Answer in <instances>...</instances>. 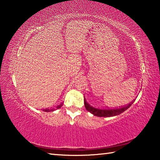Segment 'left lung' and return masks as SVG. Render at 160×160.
<instances>
[{
  "instance_id": "left-lung-1",
  "label": "left lung",
  "mask_w": 160,
  "mask_h": 160,
  "mask_svg": "<svg viewBox=\"0 0 160 160\" xmlns=\"http://www.w3.org/2000/svg\"><path fill=\"white\" fill-rule=\"evenodd\" d=\"M135 99L132 100L130 103H129L124 106L119 107L118 108H96L95 107H92L91 105L89 104L88 102L86 101V98H84V105L86 110L91 113L93 115L98 117H113L119 115V114L124 112L131 107V105L134 103Z\"/></svg>"
}]
</instances>
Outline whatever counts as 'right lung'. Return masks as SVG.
<instances>
[{
  "mask_svg": "<svg viewBox=\"0 0 160 160\" xmlns=\"http://www.w3.org/2000/svg\"><path fill=\"white\" fill-rule=\"evenodd\" d=\"M62 104H63V102H61V103L59 105H58V106H56L54 108H44V109L42 108V111H45V112H50V111H53L58 109V108H61L62 106Z\"/></svg>",
  "mask_w": 160,
  "mask_h": 160,
  "instance_id": "right-lung-1",
  "label": "right lung"
}]
</instances>
